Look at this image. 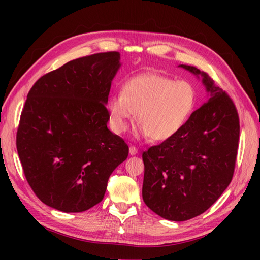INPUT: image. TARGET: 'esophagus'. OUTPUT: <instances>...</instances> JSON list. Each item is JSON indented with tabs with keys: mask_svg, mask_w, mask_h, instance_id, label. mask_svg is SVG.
<instances>
[{
	"mask_svg": "<svg viewBox=\"0 0 260 260\" xmlns=\"http://www.w3.org/2000/svg\"><path fill=\"white\" fill-rule=\"evenodd\" d=\"M136 153H138V149H136V148L133 147V146H131V147H129V155H131V156H135Z\"/></svg>",
	"mask_w": 260,
	"mask_h": 260,
	"instance_id": "esophagus-1",
	"label": "esophagus"
}]
</instances>
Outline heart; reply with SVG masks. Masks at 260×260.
<instances>
[{
  "label": "heart",
  "instance_id": "obj_1",
  "mask_svg": "<svg viewBox=\"0 0 260 260\" xmlns=\"http://www.w3.org/2000/svg\"><path fill=\"white\" fill-rule=\"evenodd\" d=\"M196 103L197 89L190 81L148 72L128 79L121 95L109 99L107 109L116 134L125 133L136 114V136L165 141L181 131Z\"/></svg>",
  "mask_w": 260,
  "mask_h": 260
}]
</instances>
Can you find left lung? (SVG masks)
<instances>
[{
	"label": "left lung",
	"mask_w": 260,
	"mask_h": 260,
	"mask_svg": "<svg viewBox=\"0 0 260 260\" xmlns=\"http://www.w3.org/2000/svg\"><path fill=\"white\" fill-rule=\"evenodd\" d=\"M202 79L208 101L177 135L144 151V203L159 217L186 221L205 212L231 183L240 121L233 101L205 72L179 65Z\"/></svg>",
	"instance_id": "left-lung-1"
}]
</instances>
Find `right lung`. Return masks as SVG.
<instances>
[{
  "mask_svg": "<svg viewBox=\"0 0 260 260\" xmlns=\"http://www.w3.org/2000/svg\"><path fill=\"white\" fill-rule=\"evenodd\" d=\"M117 51L81 57L45 74L27 95L17 151L30 188L46 205L82 212L103 200L128 146L108 128Z\"/></svg>",
  "mask_w": 260,
  "mask_h": 260,
  "instance_id": "obj_1",
  "label": "right lung"
}]
</instances>
